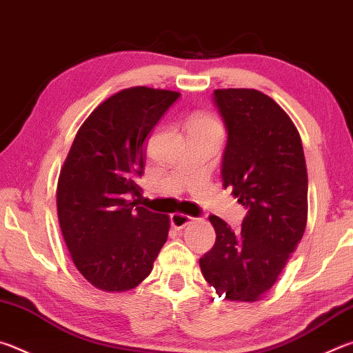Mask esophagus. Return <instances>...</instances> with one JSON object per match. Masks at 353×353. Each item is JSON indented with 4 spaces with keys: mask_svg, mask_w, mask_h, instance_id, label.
I'll use <instances>...</instances> for the list:
<instances>
[{
    "mask_svg": "<svg viewBox=\"0 0 353 353\" xmlns=\"http://www.w3.org/2000/svg\"><path fill=\"white\" fill-rule=\"evenodd\" d=\"M193 221H194V218L187 216V214H182V213H172V214H171V224H172V227H174V229H177V230L183 229L185 225L191 224V223H193Z\"/></svg>",
    "mask_w": 353,
    "mask_h": 353,
    "instance_id": "obj_1",
    "label": "esophagus"
}]
</instances>
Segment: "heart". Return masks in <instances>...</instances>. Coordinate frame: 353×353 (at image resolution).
<instances>
[{
	"label": "heart",
	"mask_w": 353,
	"mask_h": 353,
	"mask_svg": "<svg viewBox=\"0 0 353 353\" xmlns=\"http://www.w3.org/2000/svg\"><path fill=\"white\" fill-rule=\"evenodd\" d=\"M191 126H202V128H218V124L210 118H196Z\"/></svg>",
	"instance_id": "1"
}]
</instances>
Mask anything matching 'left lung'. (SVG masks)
<instances>
[{
    "mask_svg": "<svg viewBox=\"0 0 353 353\" xmlns=\"http://www.w3.org/2000/svg\"><path fill=\"white\" fill-rule=\"evenodd\" d=\"M227 130L223 187L248 213L235 232L218 216L204 279L229 301H256L276 283L307 225L308 177L302 140L276 101L250 88L213 92Z\"/></svg>",
    "mask_w": 353,
    "mask_h": 353,
    "instance_id": "1",
    "label": "left lung"
}]
</instances>
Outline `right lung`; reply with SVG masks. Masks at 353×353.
I'll return each mask as SVG.
<instances>
[{"label": "right lung", "instance_id": "obj_1", "mask_svg": "<svg viewBox=\"0 0 353 353\" xmlns=\"http://www.w3.org/2000/svg\"><path fill=\"white\" fill-rule=\"evenodd\" d=\"M181 93L134 87L94 109L57 182V214L74 265L104 291L135 288L152 271L170 218L139 201L145 141Z\"/></svg>", "mask_w": 353, "mask_h": 353}]
</instances>
